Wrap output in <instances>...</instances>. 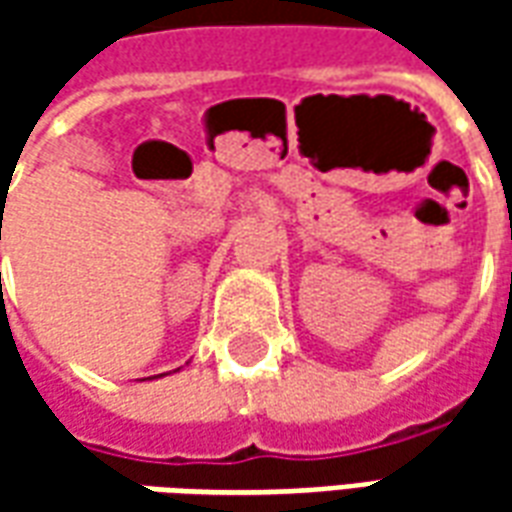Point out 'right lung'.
<instances>
[{
  "instance_id": "add662e5",
  "label": "right lung",
  "mask_w": 512,
  "mask_h": 512,
  "mask_svg": "<svg viewBox=\"0 0 512 512\" xmlns=\"http://www.w3.org/2000/svg\"><path fill=\"white\" fill-rule=\"evenodd\" d=\"M0 241H2V224H0Z\"/></svg>"
}]
</instances>
